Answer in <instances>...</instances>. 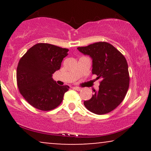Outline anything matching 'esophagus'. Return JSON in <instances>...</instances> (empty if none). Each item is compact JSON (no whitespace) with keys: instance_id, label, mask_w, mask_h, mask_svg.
I'll return each instance as SVG.
<instances>
[{"instance_id":"34e87169","label":"esophagus","mask_w":151,"mask_h":151,"mask_svg":"<svg viewBox=\"0 0 151 151\" xmlns=\"http://www.w3.org/2000/svg\"><path fill=\"white\" fill-rule=\"evenodd\" d=\"M74 89L75 90H77V91H81V88L79 87V86H74Z\"/></svg>"}]
</instances>
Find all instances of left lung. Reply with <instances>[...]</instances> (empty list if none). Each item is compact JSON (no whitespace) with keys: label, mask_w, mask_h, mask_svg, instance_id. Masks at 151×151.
Masks as SVG:
<instances>
[{"label":"left lung","mask_w":151,"mask_h":151,"mask_svg":"<svg viewBox=\"0 0 151 151\" xmlns=\"http://www.w3.org/2000/svg\"><path fill=\"white\" fill-rule=\"evenodd\" d=\"M78 50L92 59V74L101 79L99 91L93 90L89 100L84 101L88 110L102 115L115 109L125 98L129 86V73L125 57L112 45L99 42Z\"/></svg>","instance_id":"obj_1"}]
</instances>
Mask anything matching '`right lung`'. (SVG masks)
I'll return each instance as SVG.
<instances>
[{
  "mask_svg": "<svg viewBox=\"0 0 151 151\" xmlns=\"http://www.w3.org/2000/svg\"><path fill=\"white\" fill-rule=\"evenodd\" d=\"M69 50L47 43H37L27 51L18 62L17 84L24 99L41 111L58 107L70 86H60L52 74L59 70Z\"/></svg>",
  "mask_w": 151,
  "mask_h": 151,
  "instance_id": "obj_1",
  "label": "right lung"
}]
</instances>
